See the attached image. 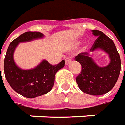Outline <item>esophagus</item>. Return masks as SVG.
Returning a JSON list of instances; mask_svg holds the SVG:
<instances>
[{
	"mask_svg": "<svg viewBox=\"0 0 125 125\" xmlns=\"http://www.w3.org/2000/svg\"><path fill=\"white\" fill-rule=\"evenodd\" d=\"M71 62H72V59H71V58H70V57L67 58L65 59V65H68V64H70Z\"/></svg>",
	"mask_w": 125,
	"mask_h": 125,
	"instance_id": "1",
	"label": "esophagus"
}]
</instances>
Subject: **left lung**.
I'll use <instances>...</instances> for the list:
<instances>
[{
	"label": "left lung",
	"mask_w": 125,
	"mask_h": 125,
	"mask_svg": "<svg viewBox=\"0 0 125 125\" xmlns=\"http://www.w3.org/2000/svg\"><path fill=\"white\" fill-rule=\"evenodd\" d=\"M94 35L97 37L90 51L102 49L109 54L110 64L104 67L96 65L86 52L81 53L75 60L81 65V71L76 78L79 88L85 93L91 95H102L113 88L118 81L121 61L113 40L102 32L92 30Z\"/></svg>",
	"instance_id": "1"
}]
</instances>
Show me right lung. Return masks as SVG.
<instances>
[{
	"instance_id": "add662e5",
	"label": "right lung",
	"mask_w": 125,
	"mask_h": 125,
	"mask_svg": "<svg viewBox=\"0 0 125 125\" xmlns=\"http://www.w3.org/2000/svg\"><path fill=\"white\" fill-rule=\"evenodd\" d=\"M42 37L43 35L40 32H26L21 35L10 44L4 60L5 76L8 83L14 90L27 98L49 93L54 85L55 73L65 64L64 60L55 65L44 60L35 69L30 70H23L15 65L13 53L18 44Z\"/></svg>"
}]
</instances>
